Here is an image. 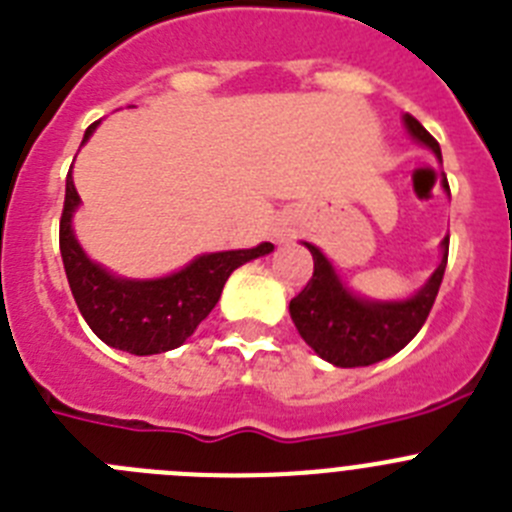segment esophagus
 Returning <instances> with one entry per match:
<instances>
[{"mask_svg":"<svg viewBox=\"0 0 512 512\" xmlns=\"http://www.w3.org/2000/svg\"><path fill=\"white\" fill-rule=\"evenodd\" d=\"M273 239H275V242H278V245H280V242H288V239H290V229L288 227H275L273 229Z\"/></svg>","mask_w":512,"mask_h":512,"instance_id":"obj_1","label":"esophagus"}]
</instances>
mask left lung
<instances>
[{
    "label": "left lung",
    "mask_w": 512,
    "mask_h": 512,
    "mask_svg": "<svg viewBox=\"0 0 512 512\" xmlns=\"http://www.w3.org/2000/svg\"><path fill=\"white\" fill-rule=\"evenodd\" d=\"M403 127L418 145L441 160V147L418 119L403 114ZM446 196L449 183L441 178ZM313 257V278L290 301V319L303 342L334 367H367L398 354L426 324L449 257V234L441 239V260L426 283L405 298H370L349 288L334 262L311 242H301Z\"/></svg>",
    "instance_id": "left-lung-1"
}]
</instances>
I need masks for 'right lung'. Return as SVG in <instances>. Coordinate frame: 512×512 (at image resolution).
Returning a JSON list of instances; mask_svg holds the SVG:
<instances>
[{
  "label": "right lung",
  "instance_id": "1",
  "mask_svg": "<svg viewBox=\"0 0 512 512\" xmlns=\"http://www.w3.org/2000/svg\"><path fill=\"white\" fill-rule=\"evenodd\" d=\"M99 124L101 119L91 124L81 145L91 140ZM78 206L81 196L73 186L71 165L61 216V257L68 285L78 311L101 342L137 357L181 347L219 303L229 275L275 250L270 242H260L250 250L204 252L160 278H127L86 255L73 229Z\"/></svg>",
  "mask_w": 512,
  "mask_h": 512
}]
</instances>
